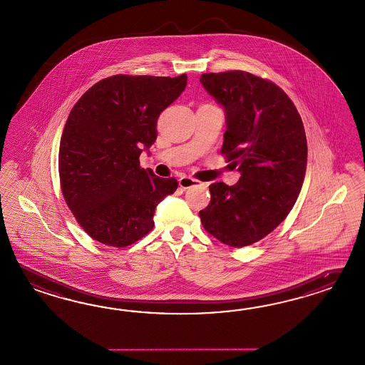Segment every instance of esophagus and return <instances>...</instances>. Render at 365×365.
<instances>
[{
	"instance_id": "34e87169",
	"label": "esophagus",
	"mask_w": 365,
	"mask_h": 365,
	"mask_svg": "<svg viewBox=\"0 0 365 365\" xmlns=\"http://www.w3.org/2000/svg\"><path fill=\"white\" fill-rule=\"evenodd\" d=\"M198 184H200L198 180H196V178H187V176H184V178H181L178 180V185L182 187V189L195 187V185H198Z\"/></svg>"
}]
</instances>
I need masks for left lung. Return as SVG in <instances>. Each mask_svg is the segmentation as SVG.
Wrapping results in <instances>:
<instances>
[{
  "label": "left lung",
  "mask_w": 365,
  "mask_h": 365,
  "mask_svg": "<svg viewBox=\"0 0 365 365\" xmlns=\"http://www.w3.org/2000/svg\"><path fill=\"white\" fill-rule=\"evenodd\" d=\"M222 104L226 132L221 153L241 172L229 187H209L201 224L220 242L243 247L261 241L290 213L307 165V139L297 107L269 79L232 70L200 78Z\"/></svg>",
  "instance_id": "8db88e82"
}]
</instances>
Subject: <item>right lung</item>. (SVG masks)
I'll list each match as a JSON object with an SVG mask.
<instances>
[{"instance_id":"right-lung-1","label":"right lung","mask_w":365,"mask_h":365,"mask_svg":"<svg viewBox=\"0 0 365 365\" xmlns=\"http://www.w3.org/2000/svg\"><path fill=\"white\" fill-rule=\"evenodd\" d=\"M176 78L113 75L75 103L59 144L61 190L75 220L95 241L125 247L155 226L160 201L175 193L176 178L140 167L141 148L156 140L160 113L187 87Z\"/></svg>"}]
</instances>
